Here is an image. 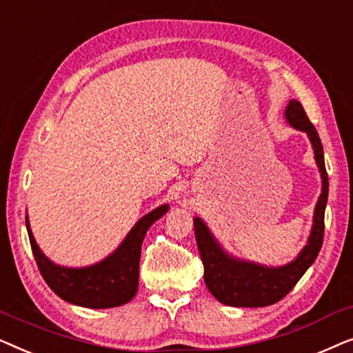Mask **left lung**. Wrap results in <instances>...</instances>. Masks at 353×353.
Here are the masks:
<instances>
[{
    "label": "left lung",
    "mask_w": 353,
    "mask_h": 353,
    "mask_svg": "<svg viewBox=\"0 0 353 353\" xmlns=\"http://www.w3.org/2000/svg\"><path fill=\"white\" fill-rule=\"evenodd\" d=\"M284 117L292 128L307 133L310 139L315 162L321 176V194L318 197L313 225L307 244L297 257L281 267H267L249 260H241L226 252L209 226L199 216H194V234L199 254L204 263V281L216 301L231 307H267L273 305L289 294L303 273L315 262L325 234V209L327 202V173L325 167L323 144L316 128L308 120L302 104L289 101Z\"/></svg>",
    "instance_id": "1"
}]
</instances>
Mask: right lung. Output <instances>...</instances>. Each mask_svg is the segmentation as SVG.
<instances>
[{"instance_id": "add662e5", "label": "right lung", "mask_w": 353, "mask_h": 353, "mask_svg": "<svg viewBox=\"0 0 353 353\" xmlns=\"http://www.w3.org/2000/svg\"><path fill=\"white\" fill-rule=\"evenodd\" d=\"M167 212L168 204H162L141 216L112 254L98 263L80 268L51 262L33 238L28 215L26 223L41 276L62 301L86 308H112L130 302L137 294L143 239L149 226Z\"/></svg>"}]
</instances>
